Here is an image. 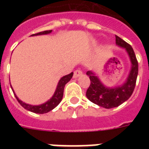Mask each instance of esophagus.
Segmentation results:
<instances>
[{
  "label": "esophagus",
  "instance_id": "34e87169",
  "mask_svg": "<svg viewBox=\"0 0 149 149\" xmlns=\"http://www.w3.org/2000/svg\"><path fill=\"white\" fill-rule=\"evenodd\" d=\"M82 75V71L79 70H77L74 71V73H73V77L74 78H77L79 76H81Z\"/></svg>",
  "mask_w": 149,
  "mask_h": 149
}]
</instances>
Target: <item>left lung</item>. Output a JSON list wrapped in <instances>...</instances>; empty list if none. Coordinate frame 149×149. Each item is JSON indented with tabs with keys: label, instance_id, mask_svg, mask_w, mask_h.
<instances>
[{
	"label": "left lung",
	"instance_id": "1",
	"mask_svg": "<svg viewBox=\"0 0 149 149\" xmlns=\"http://www.w3.org/2000/svg\"><path fill=\"white\" fill-rule=\"evenodd\" d=\"M115 37L116 45L126 50L132 64L129 74L125 83L120 86L108 87L103 84L95 72H86L91 79V85L86 91V97L93 104L106 109L117 107L129 99L134 90L139 72V64L132 47L120 37L117 36Z\"/></svg>",
	"mask_w": 149,
	"mask_h": 149
}]
</instances>
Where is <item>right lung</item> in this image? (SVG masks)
<instances>
[{
    "instance_id": "add662e5",
    "label": "right lung",
    "mask_w": 149,
    "mask_h": 149,
    "mask_svg": "<svg viewBox=\"0 0 149 149\" xmlns=\"http://www.w3.org/2000/svg\"><path fill=\"white\" fill-rule=\"evenodd\" d=\"M52 31V30H48V31H41L39 33L34 34V35H31V36H42V35H48V34H50ZM72 75H73V72H71L70 74L66 75V76H64L59 79V81L58 83V85L56 86V91L54 93L53 96L50 98L48 101H46L45 103L42 104H39V105H31V104H26L24 102L22 101L19 98L17 97L16 94H15V91L13 90L12 86L10 85V87L12 89L13 92H14V94H15V97L17 99V100L18 101L21 105H22L24 109H26L28 111H31V112H33V113H45L49 112L50 111L53 110L56 107H57L58 105V104L60 103L62 99H63V92H64V87H65V84H67L68 82L70 81V79H72Z\"/></svg>"
}]
</instances>
